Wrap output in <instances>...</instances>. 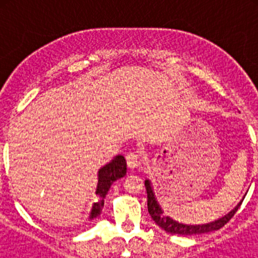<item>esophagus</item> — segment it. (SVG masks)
<instances>
[{
  "instance_id": "esophagus-1",
  "label": "esophagus",
  "mask_w": 258,
  "mask_h": 258,
  "mask_svg": "<svg viewBox=\"0 0 258 258\" xmlns=\"http://www.w3.org/2000/svg\"><path fill=\"white\" fill-rule=\"evenodd\" d=\"M126 164L131 169H134L137 166L140 165L141 163V155L138 151H129L126 155Z\"/></svg>"
}]
</instances>
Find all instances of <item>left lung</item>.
I'll list each match as a JSON object with an SVG mask.
<instances>
[{
  "mask_svg": "<svg viewBox=\"0 0 258 258\" xmlns=\"http://www.w3.org/2000/svg\"><path fill=\"white\" fill-rule=\"evenodd\" d=\"M145 186L146 191H147V208H149V213L152 220L155 221L157 226L165 230L166 232H169V234H178V235H195V234H204V232L220 230L221 227L225 226L234 217V214L236 213V211L240 207L241 202H243V199H241L240 203H239L235 208L232 209L231 212H229L226 216L221 217L220 220H216L209 223H204V225H183V223L177 222V221L172 220V218L168 217V216H165L163 213V209L159 206V203H157L156 198H155L151 182L149 179L145 181Z\"/></svg>",
  "mask_w": 258,
  "mask_h": 258,
  "instance_id": "1",
  "label": "left lung"
}]
</instances>
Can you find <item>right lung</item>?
<instances>
[{
	"instance_id": "obj_1",
	"label": "right lung",
	"mask_w": 258,
	"mask_h": 258,
	"mask_svg": "<svg viewBox=\"0 0 258 258\" xmlns=\"http://www.w3.org/2000/svg\"><path fill=\"white\" fill-rule=\"evenodd\" d=\"M125 174H126V161H125V157L121 156V155L115 156L108 164H106L99 169V172H98V186L97 191H95L98 202L93 204L89 220H94L101 214L102 208L104 206V198H106L111 184L116 179L124 177Z\"/></svg>"
}]
</instances>
